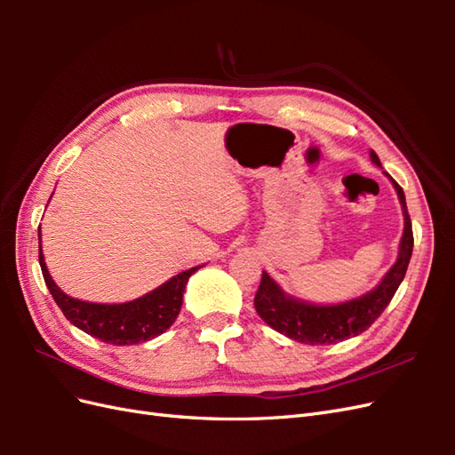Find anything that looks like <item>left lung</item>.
Wrapping results in <instances>:
<instances>
[{
    "mask_svg": "<svg viewBox=\"0 0 455 455\" xmlns=\"http://www.w3.org/2000/svg\"><path fill=\"white\" fill-rule=\"evenodd\" d=\"M370 159L381 167L374 149L370 151ZM389 180L393 182L403 204L404 231L401 246H398V258L381 283L374 291L351 301H343V304L336 306H315L284 294L283 288L264 271L254 296V307L273 330L299 343H307V346H330V343L363 334L389 306L396 288L401 286L404 279L411 249H414V233H411L404 191L391 176Z\"/></svg>",
    "mask_w": 455,
    "mask_h": 455,
    "instance_id": "1",
    "label": "left lung"
}]
</instances>
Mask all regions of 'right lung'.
Instances as JSON below:
<instances>
[{"instance_id":"obj_1","label":"right lung","mask_w":455,"mask_h":455,"mask_svg":"<svg viewBox=\"0 0 455 455\" xmlns=\"http://www.w3.org/2000/svg\"><path fill=\"white\" fill-rule=\"evenodd\" d=\"M41 239V231H39ZM39 266L52 299L62 309L64 316L89 336L99 338L112 346H136L163 334L182 307V296L188 279L199 267L178 273L176 277L163 283L156 291L127 304H91L64 294L51 279L39 243Z\"/></svg>"}]
</instances>
